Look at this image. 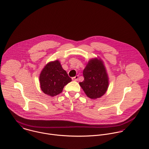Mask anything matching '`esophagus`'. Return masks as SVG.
Returning <instances> with one entry per match:
<instances>
[{"label": "esophagus", "instance_id": "obj_1", "mask_svg": "<svg viewBox=\"0 0 149 149\" xmlns=\"http://www.w3.org/2000/svg\"><path fill=\"white\" fill-rule=\"evenodd\" d=\"M78 78H79V76H76L72 77V80H73V81H77V80H78Z\"/></svg>", "mask_w": 149, "mask_h": 149}]
</instances>
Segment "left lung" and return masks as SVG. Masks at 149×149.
Masks as SVG:
<instances>
[{
	"label": "left lung",
	"instance_id": "1",
	"mask_svg": "<svg viewBox=\"0 0 149 149\" xmlns=\"http://www.w3.org/2000/svg\"><path fill=\"white\" fill-rule=\"evenodd\" d=\"M83 76L84 81L79 84L88 97L95 99L106 93L108 78L106 68L100 60H91L83 70Z\"/></svg>",
	"mask_w": 149,
	"mask_h": 149
}]
</instances>
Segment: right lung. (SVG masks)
<instances>
[{"label":"right lung","instance_id":"right-lung-1","mask_svg":"<svg viewBox=\"0 0 149 149\" xmlns=\"http://www.w3.org/2000/svg\"><path fill=\"white\" fill-rule=\"evenodd\" d=\"M40 81L43 92L50 96H54L61 93L64 86L72 79L57 60L45 66L40 74Z\"/></svg>","mask_w":149,"mask_h":149}]
</instances>
